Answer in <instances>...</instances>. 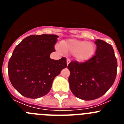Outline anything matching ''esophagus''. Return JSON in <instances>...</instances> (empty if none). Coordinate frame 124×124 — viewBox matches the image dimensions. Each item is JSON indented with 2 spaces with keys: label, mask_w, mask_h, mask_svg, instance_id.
<instances>
[{
  "label": "esophagus",
  "mask_w": 124,
  "mask_h": 124,
  "mask_svg": "<svg viewBox=\"0 0 124 124\" xmlns=\"http://www.w3.org/2000/svg\"><path fill=\"white\" fill-rule=\"evenodd\" d=\"M66 62H67V64H68V65L69 63H70V62H71V60H70V59L67 58V60H66Z\"/></svg>",
  "instance_id": "1"
}]
</instances>
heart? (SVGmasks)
Masks as SVG:
<instances>
[{"label": "heart", "instance_id": "heart-1", "mask_svg": "<svg viewBox=\"0 0 124 124\" xmlns=\"http://www.w3.org/2000/svg\"><path fill=\"white\" fill-rule=\"evenodd\" d=\"M61 49L66 53H73L74 58L79 61L89 60L94 54L95 45L87 41L70 39L60 44Z\"/></svg>", "mask_w": 124, "mask_h": 124}]
</instances>
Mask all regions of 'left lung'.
<instances>
[{"label": "left lung", "instance_id": "8db88e82", "mask_svg": "<svg viewBox=\"0 0 124 124\" xmlns=\"http://www.w3.org/2000/svg\"><path fill=\"white\" fill-rule=\"evenodd\" d=\"M96 54L84 63L71 61L68 81L73 94L84 101L97 99L105 94L116 79L117 61L110 45L101 40L95 41Z\"/></svg>", "mask_w": 124, "mask_h": 124}]
</instances>
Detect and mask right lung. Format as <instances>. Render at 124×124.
<instances>
[{
    "mask_svg": "<svg viewBox=\"0 0 124 124\" xmlns=\"http://www.w3.org/2000/svg\"><path fill=\"white\" fill-rule=\"evenodd\" d=\"M58 36L30 35L15 47L8 63L9 79L22 96L37 99L50 92L54 78L67 66L64 57L54 60L50 58L54 51Z\"/></svg>",
    "mask_w": 124,
    "mask_h": 124,
    "instance_id": "add662e5",
    "label": "right lung"
}]
</instances>
